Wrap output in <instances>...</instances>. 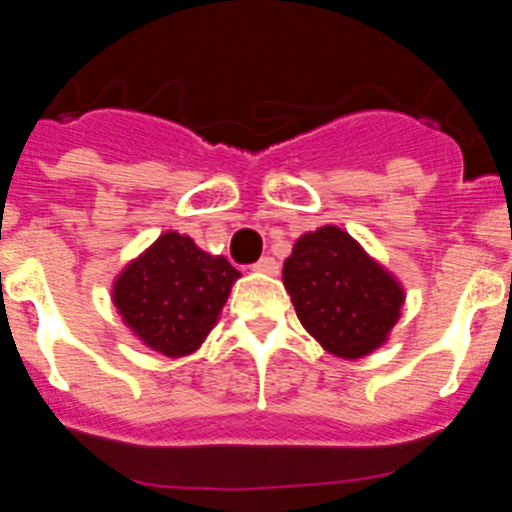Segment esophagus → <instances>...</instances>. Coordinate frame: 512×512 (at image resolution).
Masks as SVG:
<instances>
[{
    "label": "esophagus",
    "mask_w": 512,
    "mask_h": 512,
    "mask_svg": "<svg viewBox=\"0 0 512 512\" xmlns=\"http://www.w3.org/2000/svg\"><path fill=\"white\" fill-rule=\"evenodd\" d=\"M253 271H259V274H269V277H277L279 274V264L271 256H264L253 264Z\"/></svg>",
    "instance_id": "34e87169"
}]
</instances>
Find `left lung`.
<instances>
[{"mask_svg":"<svg viewBox=\"0 0 512 512\" xmlns=\"http://www.w3.org/2000/svg\"><path fill=\"white\" fill-rule=\"evenodd\" d=\"M302 328L328 354L354 361L390 341L405 287L338 225L300 235L282 269Z\"/></svg>","mask_w":512,"mask_h":512,"instance_id":"8db88e82","label":"left lung"}]
</instances>
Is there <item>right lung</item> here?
Masks as SVG:
<instances>
[{"label": "right lung", "instance_id": "add662e5", "mask_svg": "<svg viewBox=\"0 0 512 512\" xmlns=\"http://www.w3.org/2000/svg\"><path fill=\"white\" fill-rule=\"evenodd\" d=\"M238 277L225 256L166 230L117 274L112 302L143 346L182 359L205 343Z\"/></svg>", "mask_w": 512, "mask_h": 512}]
</instances>
